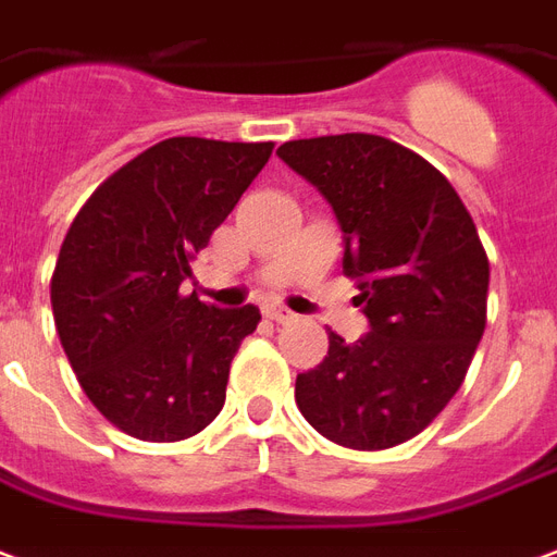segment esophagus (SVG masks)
Returning <instances> with one entry per match:
<instances>
[{
    "label": "esophagus",
    "mask_w": 557,
    "mask_h": 557,
    "mask_svg": "<svg viewBox=\"0 0 557 557\" xmlns=\"http://www.w3.org/2000/svg\"><path fill=\"white\" fill-rule=\"evenodd\" d=\"M263 314L270 320H275V323H294L296 314L290 311V308H284V306H267L263 308Z\"/></svg>",
    "instance_id": "esophagus-1"
}]
</instances>
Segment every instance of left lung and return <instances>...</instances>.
I'll return each instance as SVG.
<instances>
[{"mask_svg":"<svg viewBox=\"0 0 557 557\" xmlns=\"http://www.w3.org/2000/svg\"><path fill=\"white\" fill-rule=\"evenodd\" d=\"M323 193L344 231L371 332L296 376V407L320 436L395 448L428 428L466 380L486 326L490 261L448 177L371 133L284 141L275 150Z\"/></svg>","mask_w":557,"mask_h":557,"instance_id":"obj_1","label":"left lung"}]
</instances>
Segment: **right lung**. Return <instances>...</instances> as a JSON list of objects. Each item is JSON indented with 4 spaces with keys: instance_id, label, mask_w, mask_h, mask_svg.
Here are the masks:
<instances>
[{
    "instance_id": "obj_1",
    "label": "right lung",
    "mask_w": 557,
    "mask_h": 557,
    "mask_svg": "<svg viewBox=\"0 0 557 557\" xmlns=\"http://www.w3.org/2000/svg\"><path fill=\"white\" fill-rule=\"evenodd\" d=\"M270 153L273 141H157L71 222L50 282L55 332L88 400L127 436L189 440L225 404L261 311L207 306L181 284Z\"/></svg>"
}]
</instances>
